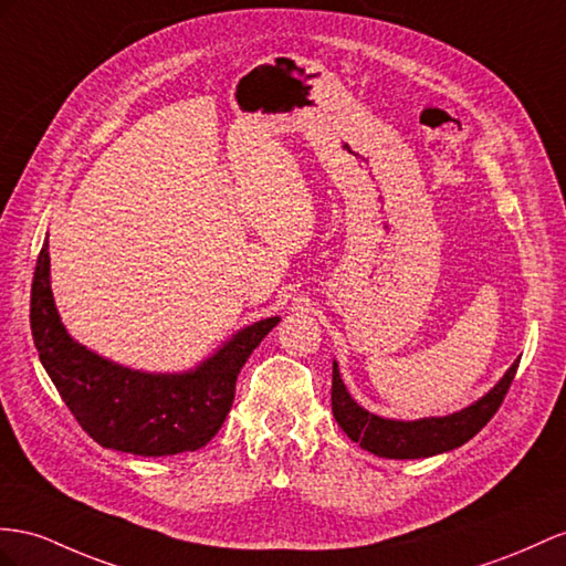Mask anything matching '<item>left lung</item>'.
<instances>
[{
	"label": "left lung",
	"mask_w": 566,
	"mask_h": 566,
	"mask_svg": "<svg viewBox=\"0 0 566 566\" xmlns=\"http://www.w3.org/2000/svg\"><path fill=\"white\" fill-rule=\"evenodd\" d=\"M516 358L502 375V380L483 395L478 401L469 403L467 409L449 416H428L418 421H397V418H382L370 413L368 409L349 395L346 389L337 360L332 364V413H335L339 428L349 434L354 442L368 449L375 457L385 459H426L457 449L469 442L475 432H481L510 389L516 368Z\"/></svg>",
	"instance_id": "8db88e82"
}]
</instances>
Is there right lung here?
Returning <instances> with one entry per match:
<instances>
[{
  "label": "right lung",
  "instance_id": "1",
  "mask_svg": "<svg viewBox=\"0 0 566 566\" xmlns=\"http://www.w3.org/2000/svg\"><path fill=\"white\" fill-rule=\"evenodd\" d=\"M277 323L274 315L241 327L191 370H134L69 335L50 286V239L38 255L31 329L40 364L81 428L117 452L169 457L206 447L231 409L243 364Z\"/></svg>",
  "mask_w": 566,
  "mask_h": 566
}]
</instances>
